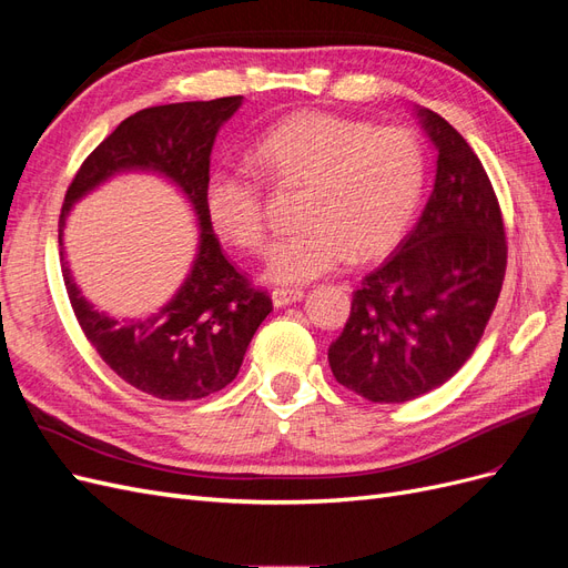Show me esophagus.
Segmentation results:
<instances>
[{"instance_id": "1", "label": "esophagus", "mask_w": 568, "mask_h": 568, "mask_svg": "<svg viewBox=\"0 0 568 568\" xmlns=\"http://www.w3.org/2000/svg\"><path fill=\"white\" fill-rule=\"evenodd\" d=\"M270 296H272L274 307H284V305H291V303L301 301L305 294H303L301 288H274Z\"/></svg>"}]
</instances>
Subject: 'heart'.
Segmentation results:
<instances>
[{
    "label": "heart",
    "mask_w": 568,
    "mask_h": 568,
    "mask_svg": "<svg viewBox=\"0 0 568 568\" xmlns=\"http://www.w3.org/2000/svg\"><path fill=\"white\" fill-rule=\"evenodd\" d=\"M253 173L272 184L301 186V230L272 242L267 280L303 284L351 255L372 261L407 232L424 186V149L407 128H372L326 111H298L267 128L248 149ZM201 201L211 227L242 251L265 244L257 182L225 165L209 170Z\"/></svg>",
    "instance_id": "heart-1"
}]
</instances>
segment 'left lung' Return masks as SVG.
<instances>
[{"instance_id":"8db88e82","label":"left lung","mask_w":568,"mask_h":568,"mask_svg":"<svg viewBox=\"0 0 568 568\" xmlns=\"http://www.w3.org/2000/svg\"><path fill=\"white\" fill-rule=\"evenodd\" d=\"M438 151L422 217L353 294L329 346L341 386L372 403H407L471 357L507 270L505 222L484 163L438 113L417 109Z\"/></svg>"}]
</instances>
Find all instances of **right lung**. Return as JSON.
Here are the masks:
<instances>
[{
	"instance_id": "1",
	"label": "right lung",
	"mask_w": 568,
	"mask_h": 568,
	"mask_svg": "<svg viewBox=\"0 0 568 568\" xmlns=\"http://www.w3.org/2000/svg\"><path fill=\"white\" fill-rule=\"evenodd\" d=\"M242 99L136 111L84 159L63 199L59 246L71 205L123 170L161 173L192 203L201 227L196 261L173 301L149 317L113 320L94 311L73 282L61 248L63 282L80 329L120 379L161 400H199L232 384L255 329L272 311L267 291L255 288L222 253L201 201L215 134Z\"/></svg>"
}]
</instances>
